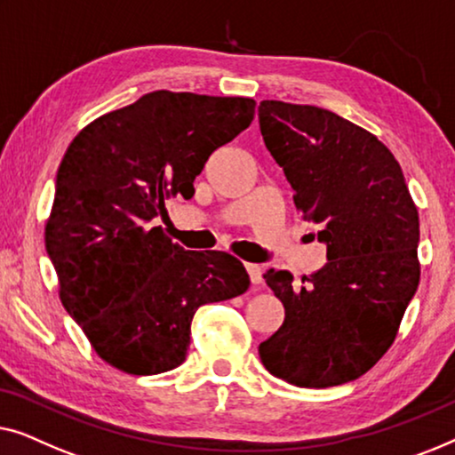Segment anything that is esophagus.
<instances>
[{"mask_svg": "<svg viewBox=\"0 0 455 455\" xmlns=\"http://www.w3.org/2000/svg\"><path fill=\"white\" fill-rule=\"evenodd\" d=\"M247 267V274H249V280H251V284H261V267L255 266V264H245Z\"/></svg>", "mask_w": 455, "mask_h": 455, "instance_id": "obj_1", "label": "esophagus"}]
</instances>
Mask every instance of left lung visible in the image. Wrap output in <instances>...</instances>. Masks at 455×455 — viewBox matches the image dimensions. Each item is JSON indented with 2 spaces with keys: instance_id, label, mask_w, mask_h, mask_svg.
<instances>
[{
  "instance_id": "8db88e82",
  "label": "left lung",
  "mask_w": 455,
  "mask_h": 455,
  "mask_svg": "<svg viewBox=\"0 0 455 455\" xmlns=\"http://www.w3.org/2000/svg\"><path fill=\"white\" fill-rule=\"evenodd\" d=\"M258 117L294 206L328 249L300 286L286 270L264 274L284 322L259 344V358L292 386H340L386 355L417 292V206L392 152L340 115L261 100Z\"/></svg>"
}]
</instances>
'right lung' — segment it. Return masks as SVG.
<instances>
[{"mask_svg":"<svg viewBox=\"0 0 455 455\" xmlns=\"http://www.w3.org/2000/svg\"><path fill=\"white\" fill-rule=\"evenodd\" d=\"M255 100L156 91L86 125L57 171L44 247L60 299L94 353L130 375L179 367L197 307L249 289L222 251H188L150 227L194 196L210 155L253 121Z\"/></svg>","mask_w":455,"mask_h":455,"instance_id":"obj_1","label":"right lung"}]
</instances>
